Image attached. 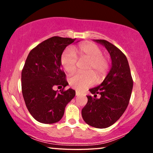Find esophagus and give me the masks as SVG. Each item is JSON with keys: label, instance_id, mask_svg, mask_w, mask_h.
<instances>
[{"label": "esophagus", "instance_id": "1", "mask_svg": "<svg viewBox=\"0 0 153 153\" xmlns=\"http://www.w3.org/2000/svg\"><path fill=\"white\" fill-rule=\"evenodd\" d=\"M75 95H76L77 96H80V95H81V93H80V91H75Z\"/></svg>", "mask_w": 153, "mask_h": 153}]
</instances>
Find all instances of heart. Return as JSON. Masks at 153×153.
Wrapping results in <instances>:
<instances>
[{
	"label": "heart",
	"mask_w": 153,
	"mask_h": 153,
	"mask_svg": "<svg viewBox=\"0 0 153 153\" xmlns=\"http://www.w3.org/2000/svg\"><path fill=\"white\" fill-rule=\"evenodd\" d=\"M77 58L88 59L85 68L87 72H78L72 75L69 80L72 88L82 91L94 85L96 80L97 82L104 80L109 69V61L98 45L91 42L82 43L73 48V50L67 49L62 52L61 65L69 74L76 69Z\"/></svg>",
	"instance_id": "obj_1"
}]
</instances>
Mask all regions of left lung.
Masks as SVG:
<instances>
[{"mask_svg": "<svg viewBox=\"0 0 153 153\" xmlns=\"http://www.w3.org/2000/svg\"><path fill=\"white\" fill-rule=\"evenodd\" d=\"M94 41L108 50L111 68L101 84L89 90L92 96H87L88 102L81 113L86 124L103 129L114 124L125 111L131 97L133 80L125 54L106 40Z\"/></svg>", "mask_w": 153, "mask_h": 153, "instance_id": "8db88e82", "label": "left lung"}]
</instances>
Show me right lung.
Here are the masks:
<instances>
[{"label":"right lung","mask_w":153,"mask_h":153,"mask_svg":"<svg viewBox=\"0 0 153 153\" xmlns=\"http://www.w3.org/2000/svg\"><path fill=\"white\" fill-rule=\"evenodd\" d=\"M75 39L52 36L31 50L22 72V94L29 113L39 122L53 124L64 115L65 108L75 96L69 88L61 69L60 58L67 46ZM56 86H62L59 93Z\"/></svg>","instance_id":"right-lung-1"}]
</instances>
